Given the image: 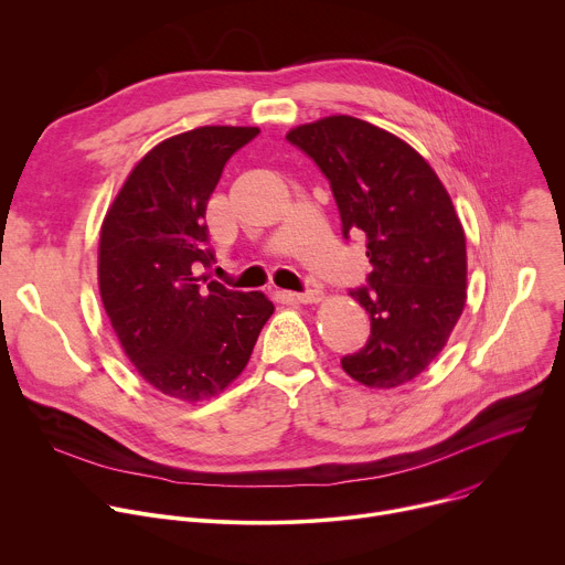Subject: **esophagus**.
Wrapping results in <instances>:
<instances>
[{"label":"esophagus","mask_w":565,"mask_h":565,"mask_svg":"<svg viewBox=\"0 0 565 565\" xmlns=\"http://www.w3.org/2000/svg\"><path fill=\"white\" fill-rule=\"evenodd\" d=\"M287 298L296 300V302H302V305H317L323 300V291L319 289H307V291H289Z\"/></svg>","instance_id":"1"}]
</instances>
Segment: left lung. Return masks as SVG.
<instances>
[{
	"label": "left lung",
	"mask_w": 565,
	"mask_h": 565,
	"mask_svg": "<svg viewBox=\"0 0 565 565\" xmlns=\"http://www.w3.org/2000/svg\"><path fill=\"white\" fill-rule=\"evenodd\" d=\"M287 139L330 179L343 235L367 237L370 287L350 296L370 339L341 365L367 388L402 386L443 352L467 302V239L447 188L415 148L354 116L296 125Z\"/></svg>",
	"instance_id": "obj_1"
}]
</instances>
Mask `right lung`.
Masks as SVG:
<instances>
[{"label": "right lung", "instance_id": "add662e5", "mask_svg": "<svg viewBox=\"0 0 565 565\" xmlns=\"http://www.w3.org/2000/svg\"><path fill=\"white\" fill-rule=\"evenodd\" d=\"M258 132L204 125L157 143L100 226L98 289L118 343L152 388L188 404L239 377L274 315L263 291L195 276L213 260L204 244L209 200L226 161Z\"/></svg>", "mask_w": 565, "mask_h": 565}]
</instances>
